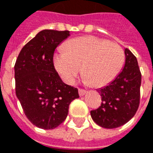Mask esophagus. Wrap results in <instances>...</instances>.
I'll use <instances>...</instances> for the list:
<instances>
[{"label":"esophagus","instance_id":"esophagus-1","mask_svg":"<svg viewBox=\"0 0 153 153\" xmlns=\"http://www.w3.org/2000/svg\"><path fill=\"white\" fill-rule=\"evenodd\" d=\"M78 90H79V95H80L81 97L84 96V95H85V94H86V90H85V89H78Z\"/></svg>","mask_w":153,"mask_h":153}]
</instances>
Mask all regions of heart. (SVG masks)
<instances>
[{"mask_svg": "<svg viewBox=\"0 0 153 153\" xmlns=\"http://www.w3.org/2000/svg\"><path fill=\"white\" fill-rule=\"evenodd\" d=\"M124 52L119 44L94 36L70 40L55 55V68L62 80L72 85L82 69L84 81L94 87L111 83L119 75Z\"/></svg>", "mask_w": 153, "mask_h": 153, "instance_id": "1", "label": "heart"}]
</instances>
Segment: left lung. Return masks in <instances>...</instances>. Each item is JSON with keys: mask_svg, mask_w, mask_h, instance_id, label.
Wrapping results in <instances>:
<instances>
[{"mask_svg": "<svg viewBox=\"0 0 153 153\" xmlns=\"http://www.w3.org/2000/svg\"><path fill=\"white\" fill-rule=\"evenodd\" d=\"M124 66L111 83L97 89L102 102L90 111L93 120L104 128H117L132 119L140 104L141 73L137 59L126 48Z\"/></svg>", "mask_w": 153, "mask_h": 153, "instance_id": "obj_1", "label": "left lung"}]
</instances>
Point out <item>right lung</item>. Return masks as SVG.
Returning a JSON list of instances; mask_svg holds the SVG:
<instances>
[{"label":"right lung","instance_id":"obj_1","mask_svg":"<svg viewBox=\"0 0 153 153\" xmlns=\"http://www.w3.org/2000/svg\"><path fill=\"white\" fill-rule=\"evenodd\" d=\"M70 36L68 30H43L24 46L14 66L16 95L27 119L37 127L54 129L68 114L78 89L63 82L55 69L56 48Z\"/></svg>","mask_w":153,"mask_h":153}]
</instances>
